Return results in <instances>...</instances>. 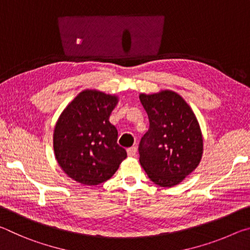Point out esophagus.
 <instances>
[{"instance_id": "esophagus-1", "label": "esophagus", "mask_w": 250, "mask_h": 250, "mask_svg": "<svg viewBox=\"0 0 250 250\" xmlns=\"http://www.w3.org/2000/svg\"><path fill=\"white\" fill-rule=\"evenodd\" d=\"M126 153H128V156H130V158H133V156L137 154V147L135 146L129 147V149L126 150Z\"/></svg>"}]
</instances>
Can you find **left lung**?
Segmentation results:
<instances>
[{"label": "left lung", "mask_w": 250, "mask_h": 250, "mask_svg": "<svg viewBox=\"0 0 250 250\" xmlns=\"http://www.w3.org/2000/svg\"><path fill=\"white\" fill-rule=\"evenodd\" d=\"M150 128L143 135L139 153L149 179L172 188L191 174L201 162L203 135L191 107L172 90L139 96Z\"/></svg>", "instance_id": "obj_1"}]
</instances>
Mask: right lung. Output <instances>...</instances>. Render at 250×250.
<instances>
[{"instance_id": "obj_1", "label": "right lung", "mask_w": 250, "mask_h": 250, "mask_svg": "<svg viewBox=\"0 0 250 250\" xmlns=\"http://www.w3.org/2000/svg\"><path fill=\"white\" fill-rule=\"evenodd\" d=\"M118 97L87 89L59 116L54 130L55 156L70 179L83 185L109 180L126 158L117 143L118 131L109 117Z\"/></svg>"}]
</instances>
